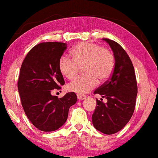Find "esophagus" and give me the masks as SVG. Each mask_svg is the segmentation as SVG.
Returning a JSON list of instances; mask_svg holds the SVG:
<instances>
[{"label":"esophagus","instance_id":"obj_1","mask_svg":"<svg viewBox=\"0 0 158 158\" xmlns=\"http://www.w3.org/2000/svg\"><path fill=\"white\" fill-rule=\"evenodd\" d=\"M77 98L80 101H82V100H85L86 98V96L84 95H81V94H77Z\"/></svg>","mask_w":158,"mask_h":158}]
</instances>
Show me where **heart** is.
I'll return each mask as SVG.
<instances>
[{"label":"heart","mask_w":158,"mask_h":158,"mask_svg":"<svg viewBox=\"0 0 158 158\" xmlns=\"http://www.w3.org/2000/svg\"><path fill=\"white\" fill-rule=\"evenodd\" d=\"M72 58L63 55L59 59L60 72L69 79L77 76L82 67L85 76L77 78L67 85V89L78 94H86L94 89L100 81H105L111 76L114 67V56L108 49L99 44L83 42L71 51Z\"/></svg>","instance_id":"b5f03b06"}]
</instances>
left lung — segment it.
Listing matches in <instances>:
<instances>
[{"label":"left lung","instance_id":"1","mask_svg":"<svg viewBox=\"0 0 158 158\" xmlns=\"http://www.w3.org/2000/svg\"><path fill=\"white\" fill-rule=\"evenodd\" d=\"M110 45L114 57L112 75L94 91L108 100L104 103L97 99L92 115L94 128L107 135L114 134L126 126L135 110L137 82L135 70L126 51L115 41L103 39Z\"/></svg>","mask_w":158,"mask_h":158}]
</instances>
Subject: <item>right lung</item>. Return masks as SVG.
<instances>
[{
  "mask_svg": "<svg viewBox=\"0 0 158 158\" xmlns=\"http://www.w3.org/2000/svg\"><path fill=\"white\" fill-rule=\"evenodd\" d=\"M67 48L64 43L45 42L32 48L20 69L18 89L28 118L43 132H53L65 123L69 107L77 101L73 92L61 98L51 95L64 84L59 59Z\"/></svg>",
  "mask_w": 158,
  "mask_h": 158,
  "instance_id": "obj_1",
  "label": "right lung"
}]
</instances>
